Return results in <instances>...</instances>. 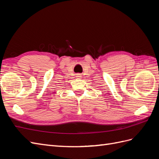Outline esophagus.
I'll return each mask as SVG.
<instances>
[{
  "label": "esophagus",
  "instance_id": "1",
  "mask_svg": "<svg viewBox=\"0 0 159 159\" xmlns=\"http://www.w3.org/2000/svg\"><path fill=\"white\" fill-rule=\"evenodd\" d=\"M81 75H80V74H78V75H77V78H81Z\"/></svg>",
  "mask_w": 159,
  "mask_h": 159
}]
</instances>
